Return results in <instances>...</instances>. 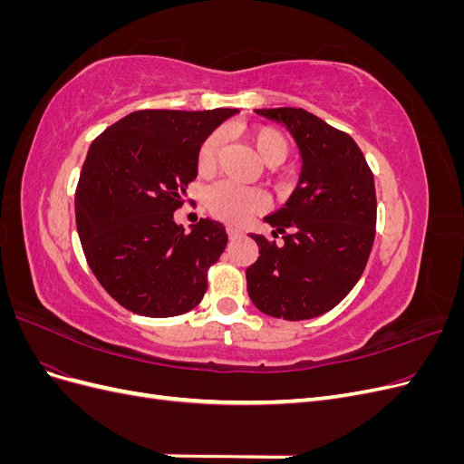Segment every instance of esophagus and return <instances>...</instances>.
Segmentation results:
<instances>
[{
	"instance_id": "obj_1",
	"label": "esophagus",
	"mask_w": 464,
	"mask_h": 464,
	"mask_svg": "<svg viewBox=\"0 0 464 464\" xmlns=\"http://www.w3.org/2000/svg\"><path fill=\"white\" fill-rule=\"evenodd\" d=\"M227 232L230 236V240H236V237H240L244 234L240 228H236V227H227Z\"/></svg>"
}]
</instances>
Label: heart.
I'll return each instance as SVG.
<instances>
[{
    "label": "heart",
    "mask_w": 464,
    "mask_h": 464,
    "mask_svg": "<svg viewBox=\"0 0 464 464\" xmlns=\"http://www.w3.org/2000/svg\"><path fill=\"white\" fill-rule=\"evenodd\" d=\"M249 141L254 145L257 157L265 164H280L288 154L286 137L273 128H259L256 131H251ZM218 150L220 135H208L198 152V168L201 174H208L215 170ZM205 205L215 217L228 220L232 224H240L249 215L261 210L265 201L261 198V193L256 189L237 186L234 181H220V184H215L213 188L207 189Z\"/></svg>",
    "instance_id": "b5f03b06"
}]
</instances>
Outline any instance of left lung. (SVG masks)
Segmentation results:
<instances>
[{
	"mask_svg": "<svg viewBox=\"0 0 464 464\" xmlns=\"http://www.w3.org/2000/svg\"><path fill=\"white\" fill-rule=\"evenodd\" d=\"M256 111L290 131L302 172L285 207L263 218L285 244L251 234L259 257L246 269L247 294L266 315L312 319L333 310L366 269L375 237L373 174L353 137L304 108Z\"/></svg>",
	"mask_w": 464,
	"mask_h": 464,
	"instance_id": "left-lung-1",
	"label": "left lung"
}]
</instances>
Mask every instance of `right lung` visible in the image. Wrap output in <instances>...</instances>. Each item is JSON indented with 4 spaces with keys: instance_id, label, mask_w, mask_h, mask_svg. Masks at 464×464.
I'll return each instance as SVG.
<instances>
[{
    "instance_id": "obj_1",
    "label": "right lung",
    "mask_w": 464,
    "mask_h": 464,
    "mask_svg": "<svg viewBox=\"0 0 464 464\" xmlns=\"http://www.w3.org/2000/svg\"><path fill=\"white\" fill-rule=\"evenodd\" d=\"M234 114L139 110L92 141L75 193L77 232L98 283L125 310L172 317L203 300L228 234L210 218L186 232L174 210L198 176L201 143Z\"/></svg>"
}]
</instances>
